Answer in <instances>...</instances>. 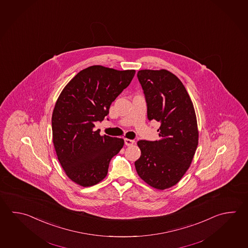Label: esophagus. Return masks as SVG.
<instances>
[{"label":"esophagus","mask_w":248,"mask_h":248,"mask_svg":"<svg viewBox=\"0 0 248 248\" xmlns=\"http://www.w3.org/2000/svg\"><path fill=\"white\" fill-rule=\"evenodd\" d=\"M124 144L128 145V146H130V145H132L134 144V140H129V139H124Z\"/></svg>","instance_id":"1"}]
</instances>
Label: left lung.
Instances as JSON below:
<instances>
[{"mask_svg":"<svg viewBox=\"0 0 248 248\" xmlns=\"http://www.w3.org/2000/svg\"><path fill=\"white\" fill-rule=\"evenodd\" d=\"M138 79L145 94L149 121L160 124L159 140L138 141V174L150 186L166 189L182 179L198 145L196 113L182 81L169 71L140 70Z\"/></svg>","mask_w":248,"mask_h":248,"instance_id":"8db88e82","label":"left lung"}]
</instances>
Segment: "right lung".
Wrapping results in <instances>:
<instances>
[{
	"mask_svg": "<svg viewBox=\"0 0 248 248\" xmlns=\"http://www.w3.org/2000/svg\"><path fill=\"white\" fill-rule=\"evenodd\" d=\"M134 75L135 70L92 65L75 75L58 98L52 117L53 144L66 175L80 186L103 180L110 159L124 146L123 139L101 136L93 128Z\"/></svg>",
	"mask_w": 248,
	"mask_h": 248,
	"instance_id": "right-lung-1",
	"label": "right lung"
}]
</instances>
